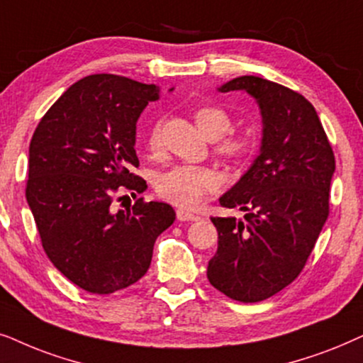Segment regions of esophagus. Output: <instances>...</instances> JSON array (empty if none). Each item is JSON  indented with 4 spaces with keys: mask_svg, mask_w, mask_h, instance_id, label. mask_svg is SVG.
<instances>
[{
    "mask_svg": "<svg viewBox=\"0 0 363 363\" xmlns=\"http://www.w3.org/2000/svg\"><path fill=\"white\" fill-rule=\"evenodd\" d=\"M176 216H177V220H196L197 219V216H194L192 212L186 211V209H177Z\"/></svg>",
    "mask_w": 363,
    "mask_h": 363,
    "instance_id": "esophagus-1",
    "label": "esophagus"
}]
</instances>
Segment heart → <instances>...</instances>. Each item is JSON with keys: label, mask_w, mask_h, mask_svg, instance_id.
Returning <instances> with one entry per match:
<instances>
[{"label": "heart", "mask_w": 363, "mask_h": 363, "mask_svg": "<svg viewBox=\"0 0 363 363\" xmlns=\"http://www.w3.org/2000/svg\"><path fill=\"white\" fill-rule=\"evenodd\" d=\"M196 123L207 138L217 139L216 151L230 161L240 162L255 149V141L247 134L229 133L232 118L227 111L217 106H204L194 114ZM146 146L152 154L161 151V119L154 121L146 136ZM220 177L214 169L196 164H177L159 174L156 181L157 194L172 204L194 207L202 199L219 189Z\"/></svg>", "instance_id": "heart-1"}]
</instances>
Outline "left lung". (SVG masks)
Returning <instances> with one entry per match:
<instances>
[{
    "label": "left lung",
    "mask_w": 363,
    "mask_h": 363,
    "mask_svg": "<svg viewBox=\"0 0 363 363\" xmlns=\"http://www.w3.org/2000/svg\"><path fill=\"white\" fill-rule=\"evenodd\" d=\"M245 91L257 99L264 123L262 147L220 206L244 211L212 217L219 244L207 279L234 301L272 297L306 267L328 217L335 157L317 111L286 86L240 76L219 91Z\"/></svg>",
    "instance_id": "8db88e82"
}]
</instances>
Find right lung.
I'll return each instance as SVG.
<instances>
[{
    "label": "right lung",
    "mask_w": 363,
    "mask_h": 363,
    "mask_svg": "<svg viewBox=\"0 0 363 363\" xmlns=\"http://www.w3.org/2000/svg\"><path fill=\"white\" fill-rule=\"evenodd\" d=\"M159 89L118 74H91L48 109L30 144L26 199L52 265L86 292L106 296L147 272L154 242L176 219L143 197L113 211L121 191L146 189L136 123ZM121 199V197H119Z\"/></svg>",
    "instance_id": "obj_1"
}]
</instances>
